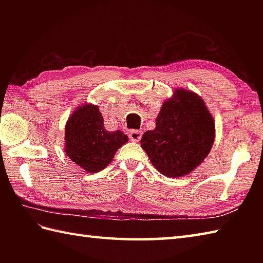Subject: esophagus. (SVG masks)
<instances>
[{"mask_svg":"<svg viewBox=\"0 0 263 263\" xmlns=\"http://www.w3.org/2000/svg\"><path fill=\"white\" fill-rule=\"evenodd\" d=\"M141 137H142V132L139 130H132V131H130V133H128V139H130L131 141H135V142L140 141Z\"/></svg>","mask_w":263,"mask_h":263,"instance_id":"1","label":"esophagus"}]
</instances>
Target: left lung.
I'll return each mask as SVG.
<instances>
[{"mask_svg": "<svg viewBox=\"0 0 263 263\" xmlns=\"http://www.w3.org/2000/svg\"><path fill=\"white\" fill-rule=\"evenodd\" d=\"M214 140V119L203 100L177 89L161 106L155 130L143 133L141 147L161 174L180 177L202 163Z\"/></svg>", "mask_w": 263, "mask_h": 263, "instance_id": "left-lung-1", "label": "left lung"}]
</instances>
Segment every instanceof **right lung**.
Masks as SVG:
<instances>
[{
    "label": "right lung",
    "mask_w": 263,
    "mask_h": 263,
    "mask_svg": "<svg viewBox=\"0 0 263 263\" xmlns=\"http://www.w3.org/2000/svg\"><path fill=\"white\" fill-rule=\"evenodd\" d=\"M127 141L122 131L108 132L98 106L78 108L65 126V153L69 158L89 173L104 170L117 149Z\"/></svg>",
    "instance_id": "right-lung-1"
}]
</instances>
